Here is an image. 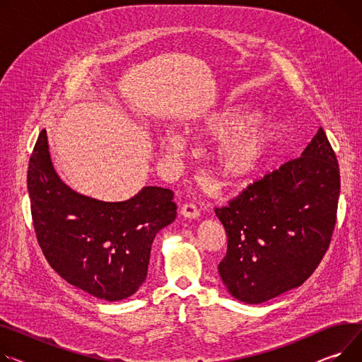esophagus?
<instances>
[{"label": "esophagus", "instance_id": "1", "mask_svg": "<svg viewBox=\"0 0 362 362\" xmlns=\"http://www.w3.org/2000/svg\"><path fill=\"white\" fill-rule=\"evenodd\" d=\"M180 215L186 216V218H197V216L199 215V212H198L195 204H185L180 208Z\"/></svg>", "mask_w": 362, "mask_h": 362}]
</instances>
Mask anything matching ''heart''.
<instances>
[{
  "instance_id": "obj_1",
  "label": "heart",
  "mask_w": 362,
  "mask_h": 362,
  "mask_svg": "<svg viewBox=\"0 0 362 362\" xmlns=\"http://www.w3.org/2000/svg\"><path fill=\"white\" fill-rule=\"evenodd\" d=\"M253 119L247 109H227L215 113L199 124L197 134L202 138L224 139L215 153V170L226 183H238L252 177L278 139V128L274 124L246 127ZM182 147L177 135L161 139V148L167 154H176Z\"/></svg>"
}]
</instances>
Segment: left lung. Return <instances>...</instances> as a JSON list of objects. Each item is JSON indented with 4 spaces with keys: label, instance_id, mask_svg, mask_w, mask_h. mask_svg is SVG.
Wrapping results in <instances>:
<instances>
[{
    "label": "left lung",
    "instance_id": "obj_1",
    "mask_svg": "<svg viewBox=\"0 0 362 362\" xmlns=\"http://www.w3.org/2000/svg\"><path fill=\"white\" fill-rule=\"evenodd\" d=\"M339 190L338 158L319 128L300 157L216 206L227 234L218 272L228 291L259 304L304 284L329 249Z\"/></svg>",
    "mask_w": 362,
    "mask_h": 362
}]
</instances>
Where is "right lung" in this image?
Listing matches in <instances>:
<instances>
[{
    "label": "right lung",
    "instance_id": "obj_1",
    "mask_svg": "<svg viewBox=\"0 0 362 362\" xmlns=\"http://www.w3.org/2000/svg\"><path fill=\"white\" fill-rule=\"evenodd\" d=\"M32 221L51 267L88 294L117 301L147 278L156 234L176 218L170 189L147 186L125 202H100L72 192L57 176L46 131L28 170Z\"/></svg>",
    "mask_w": 362,
    "mask_h": 362
}]
</instances>
